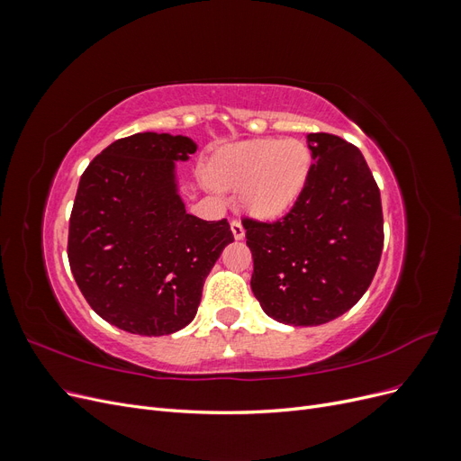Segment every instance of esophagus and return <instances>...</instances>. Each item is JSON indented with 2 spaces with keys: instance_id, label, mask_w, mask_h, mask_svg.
Returning a JSON list of instances; mask_svg holds the SVG:
<instances>
[{
  "instance_id": "esophagus-1",
  "label": "esophagus",
  "mask_w": 461,
  "mask_h": 461,
  "mask_svg": "<svg viewBox=\"0 0 461 461\" xmlns=\"http://www.w3.org/2000/svg\"><path fill=\"white\" fill-rule=\"evenodd\" d=\"M230 230H232V236L236 240H242L244 239V227L242 222L239 219H232L230 221Z\"/></svg>"
}]
</instances>
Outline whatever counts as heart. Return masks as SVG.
<instances>
[{"label": "heart", "instance_id": "1", "mask_svg": "<svg viewBox=\"0 0 461 461\" xmlns=\"http://www.w3.org/2000/svg\"><path fill=\"white\" fill-rule=\"evenodd\" d=\"M312 151L298 138H258L222 149L212 163L221 190H242L256 217H276L296 202L308 180Z\"/></svg>", "mask_w": 461, "mask_h": 461}]
</instances>
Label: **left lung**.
I'll list each match as a JSON object with an SVG mask.
<instances>
[{
    "mask_svg": "<svg viewBox=\"0 0 461 461\" xmlns=\"http://www.w3.org/2000/svg\"><path fill=\"white\" fill-rule=\"evenodd\" d=\"M312 167L290 212L242 219L254 258L252 292L278 323L323 325L366 294L383 254L381 192L361 151L327 132L308 134Z\"/></svg>",
    "mask_w": 461,
    "mask_h": 461,
    "instance_id": "8db88e82",
    "label": "left lung"
}]
</instances>
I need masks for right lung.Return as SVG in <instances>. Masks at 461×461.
Returning a JSON list of instances; mask_svg holds the SVG:
<instances>
[{
    "label": "right lung",
    "instance_id": "add662e5",
    "mask_svg": "<svg viewBox=\"0 0 461 461\" xmlns=\"http://www.w3.org/2000/svg\"><path fill=\"white\" fill-rule=\"evenodd\" d=\"M188 136L138 132L109 144L82 173L67 254L90 308L107 323L163 337L196 317L205 278L234 240L227 219L186 213L175 161Z\"/></svg>",
    "mask_w": 461,
    "mask_h": 461
}]
</instances>
